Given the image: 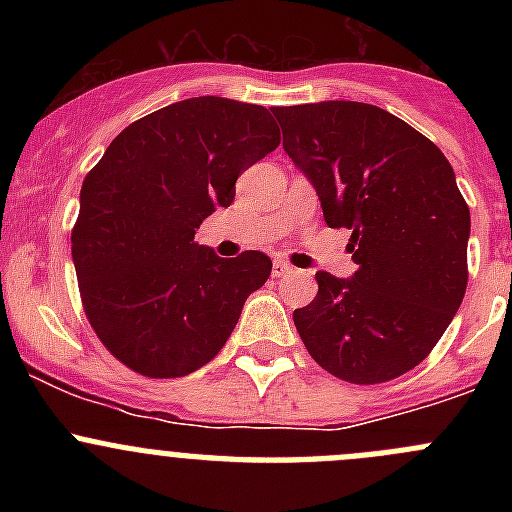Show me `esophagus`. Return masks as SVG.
<instances>
[{"mask_svg": "<svg viewBox=\"0 0 512 512\" xmlns=\"http://www.w3.org/2000/svg\"><path fill=\"white\" fill-rule=\"evenodd\" d=\"M289 272H292V265H289V262L275 260V265H272V275H275V277H285V275H289Z\"/></svg>", "mask_w": 512, "mask_h": 512, "instance_id": "34e87169", "label": "esophagus"}]
</instances>
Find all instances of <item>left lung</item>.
<instances>
[{
    "instance_id": "1",
    "label": "left lung",
    "mask_w": 512,
    "mask_h": 512,
    "mask_svg": "<svg viewBox=\"0 0 512 512\" xmlns=\"http://www.w3.org/2000/svg\"><path fill=\"white\" fill-rule=\"evenodd\" d=\"M324 223L349 227L356 272H317L294 327L322 369L352 384L406 374L436 347L468 285L471 210L446 156L371 103L272 108Z\"/></svg>"
}]
</instances>
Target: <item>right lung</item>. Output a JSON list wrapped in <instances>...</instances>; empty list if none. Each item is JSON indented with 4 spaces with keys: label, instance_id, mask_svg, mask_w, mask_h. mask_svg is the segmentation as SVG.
<instances>
[{
    "label": "right lung",
    "instance_id": "1",
    "mask_svg": "<svg viewBox=\"0 0 512 512\" xmlns=\"http://www.w3.org/2000/svg\"><path fill=\"white\" fill-rule=\"evenodd\" d=\"M277 146L270 108L198 96L131 123L86 175L71 257L91 327L128 369L175 379L225 347L272 260H225L195 230Z\"/></svg>",
    "mask_w": 512,
    "mask_h": 512
}]
</instances>
